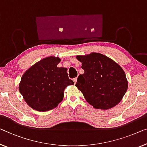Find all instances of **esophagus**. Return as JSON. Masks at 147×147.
<instances>
[{
    "instance_id": "esophagus-1",
    "label": "esophagus",
    "mask_w": 147,
    "mask_h": 147,
    "mask_svg": "<svg viewBox=\"0 0 147 147\" xmlns=\"http://www.w3.org/2000/svg\"><path fill=\"white\" fill-rule=\"evenodd\" d=\"M73 81H74V84H76V81H77V78H74V79H73Z\"/></svg>"
}]
</instances>
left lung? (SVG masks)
I'll list each match as a JSON object with an SVG mask.
<instances>
[{
  "instance_id": "left-lung-1",
  "label": "left lung",
  "mask_w": 147,
  "mask_h": 147,
  "mask_svg": "<svg viewBox=\"0 0 147 147\" xmlns=\"http://www.w3.org/2000/svg\"><path fill=\"white\" fill-rule=\"evenodd\" d=\"M76 58L84 73L78 77L76 86L85 100L96 109H108L121 102L127 90L128 81L120 65L99 53Z\"/></svg>"
}]
</instances>
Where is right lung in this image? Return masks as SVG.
Wrapping results in <instances>:
<instances>
[{"mask_svg":"<svg viewBox=\"0 0 147 147\" xmlns=\"http://www.w3.org/2000/svg\"><path fill=\"white\" fill-rule=\"evenodd\" d=\"M61 59L49 56L30 67L22 76L18 89L30 107L39 111L56 108L62 101L64 90L74 82L69 79L67 69L58 67Z\"/></svg>","mask_w":147,"mask_h":147,"instance_id":"obj_1","label":"right lung"}]
</instances>
